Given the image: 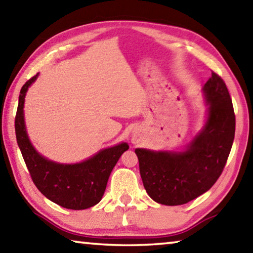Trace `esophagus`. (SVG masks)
I'll list each match as a JSON object with an SVG mask.
<instances>
[{"mask_svg":"<svg viewBox=\"0 0 253 253\" xmlns=\"http://www.w3.org/2000/svg\"><path fill=\"white\" fill-rule=\"evenodd\" d=\"M143 140V131L141 127H134L131 134V142L133 144H139Z\"/></svg>","mask_w":253,"mask_h":253,"instance_id":"obj_1","label":"esophagus"}]
</instances>
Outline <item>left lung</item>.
Wrapping results in <instances>:
<instances>
[{
    "label": "left lung",
    "instance_id": "obj_1",
    "mask_svg": "<svg viewBox=\"0 0 253 253\" xmlns=\"http://www.w3.org/2000/svg\"><path fill=\"white\" fill-rule=\"evenodd\" d=\"M202 93L206 104L204 123L183 149L134 150L146 192L159 204L183 205L208 192L230 155L235 115L225 83L212 73Z\"/></svg>",
    "mask_w": 253,
    "mask_h": 253
}]
</instances>
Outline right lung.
I'll return each instance as SVG.
<instances>
[{
	"label": "right lung",
	"instance_id": "right-lung-1",
	"mask_svg": "<svg viewBox=\"0 0 253 253\" xmlns=\"http://www.w3.org/2000/svg\"><path fill=\"white\" fill-rule=\"evenodd\" d=\"M38 76L29 80L20 92L15 117L18 146L33 183L48 200L69 210L89 209L102 200L111 172L129 144L120 142L104 148L75 164L57 163L39 154L28 135L23 110L28 89Z\"/></svg>",
	"mask_w": 253,
	"mask_h": 253
}]
</instances>
